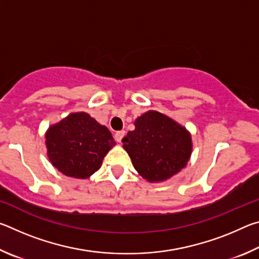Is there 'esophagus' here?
<instances>
[{
  "label": "esophagus",
  "instance_id": "1",
  "mask_svg": "<svg viewBox=\"0 0 259 259\" xmlns=\"http://www.w3.org/2000/svg\"><path fill=\"white\" fill-rule=\"evenodd\" d=\"M124 135H125V131L124 130H120V131H117V133H115V135H114V137H115L116 142L121 143V140H122V138L124 137Z\"/></svg>",
  "mask_w": 259,
  "mask_h": 259
}]
</instances>
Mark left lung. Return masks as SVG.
<instances>
[{"instance_id":"obj_1","label":"left lung","mask_w":259,"mask_h":259,"mask_svg":"<svg viewBox=\"0 0 259 259\" xmlns=\"http://www.w3.org/2000/svg\"><path fill=\"white\" fill-rule=\"evenodd\" d=\"M122 143L135 169L151 183L166 181L181 171L192 153V137L186 128L156 111L139 116L135 130Z\"/></svg>"}]
</instances>
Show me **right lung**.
Returning <instances> with one entry per match:
<instances>
[{
  "mask_svg": "<svg viewBox=\"0 0 259 259\" xmlns=\"http://www.w3.org/2000/svg\"><path fill=\"white\" fill-rule=\"evenodd\" d=\"M48 157L65 176L85 179L115 145L111 131L84 112L71 113L46 134Z\"/></svg>",
  "mask_w": 259,
  "mask_h": 259,
  "instance_id": "1",
  "label": "right lung"
}]
</instances>
